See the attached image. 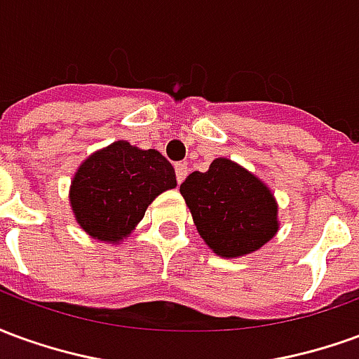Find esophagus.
I'll use <instances>...</instances> for the list:
<instances>
[{
	"label": "esophagus",
	"instance_id": "esophagus-1",
	"mask_svg": "<svg viewBox=\"0 0 359 359\" xmlns=\"http://www.w3.org/2000/svg\"><path fill=\"white\" fill-rule=\"evenodd\" d=\"M188 171H190V169H188L187 163H177V165H175V172H177V180H179V182H182V180L187 179Z\"/></svg>",
	"mask_w": 359,
	"mask_h": 359
}]
</instances>
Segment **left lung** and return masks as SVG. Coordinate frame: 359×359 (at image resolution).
<instances>
[{
	"label": "left lung",
	"instance_id": "left-lung-1",
	"mask_svg": "<svg viewBox=\"0 0 359 359\" xmlns=\"http://www.w3.org/2000/svg\"><path fill=\"white\" fill-rule=\"evenodd\" d=\"M194 225L221 257L246 256L277 234V202L256 175L226 157L213 159L180 184Z\"/></svg>",
	"mask_w": 359,
	"mask_h": 359
}]
</instances>
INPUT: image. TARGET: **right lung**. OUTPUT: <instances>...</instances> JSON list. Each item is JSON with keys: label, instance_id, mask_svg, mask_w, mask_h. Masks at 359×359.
<instances>
[{"label": "right lung", "instance_id": "obj_1", "mask_svg": "<svg viewBox=\"0 0 359 359\" xmlns=\"http://www.w3.org/2000/svg\"><path fill=\"white\" fill-rule=\"evenodd\" d=\"M175 187V169L157 149L118 140L79 167L69 200L76 223L92 238L118 242L133 233L157 196Z\"/></svg>", "mask_w": 359, "mask_h": 359}]
</instances>
